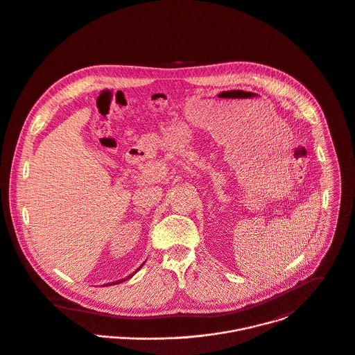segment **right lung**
I'll list each match as a JSON object with an SVG mask.
<instances>
[{"label": "right lung", "instance_id": "add662e5", "mask_svg": "<svg viewBox=\"0 0 355 355\" xmlns=\"http://www.w3.org/2000/svg\"><path fill=\"white\" fill-rule=\"evenodd\" d=\"M142 265H144V263H142ZM142 265H141V266H142ZM141 266H140V268H141ZM140 268H139V269H137V270H140ZM130 277H132V276H130ZM130 277H128V279H130ZM128 279H123V280H119V282H116V284L123 283V282H126V280H128Z\"/></svg>", "mask_w": 355, "mask_h": 355}]
</instances>
